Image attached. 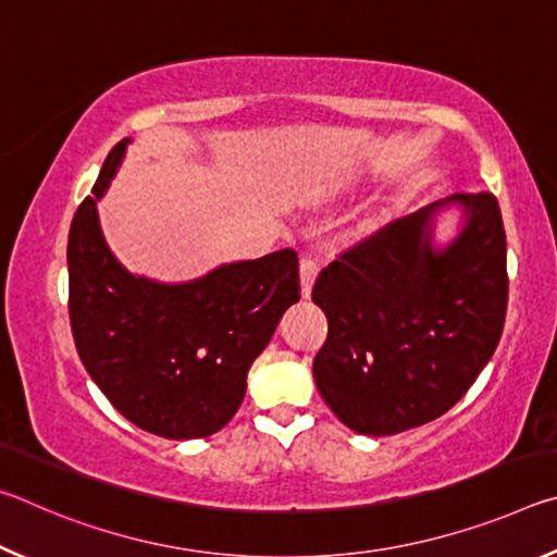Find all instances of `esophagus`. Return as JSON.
I'll use <instances>...</instances> for the list:
<instances>
[{
    "label": "esophagus",
    "mask_w": 557,
    "mask_h": 557,
    "mask_svg": "<svg viewBox=\"0 0 557 557\" xmlns=\"http://www.w3.org/2000/svg\"><path fill=\"white\" fill-rule=\"evenodd\" d=\"M319 275V265L314 258H301L299 262V285H301V297H309L312 295V287H314V280Z\"/></svg>",
    "instance_id": "esophagus-1"
}]
</instances>
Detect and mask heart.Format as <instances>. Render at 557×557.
<instances>
[{"label": "heart", "mask_w": 557, "mask_h": 557, "mask_svg": "<svg viewBox=\"0 0 557 557\" xmlns=\"http://www.w3.org/2000/svg\"><path fill=\"white\" fill-rule=\"evenodd\" d=\"M371 225H373V221H369V223H366V228H371Z\"/></svg>", "instance_id": "1"}]
</instances>
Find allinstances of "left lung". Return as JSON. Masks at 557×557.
Returning <instances> with one entry per match:
<instances>
[{
  "label": "left lung",
  "mask_w": 557,
  "mask_h": 557,
  "mask_svg": "<svg viewBox=\"0 0 557 557\" xmlns=\"http://www.w3.org/2000/svg\"><path fill=\"white\" fill-rule=\"evenodd\" d=\"M460 231L434 243L438 215ZM312 299L329 322L314 381L358 435L425 425L465 395L504 332L506 233L492 194H455L385 225L322 270Z\"/></svg>",
  "instance_id": "1"
}]
</instances>
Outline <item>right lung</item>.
I'll list each match as a JSON object with an SVG mask.
<instances>
[{
    "mask_svg": "<svg viewBox=\"0 0 557 557\" xmlns=\"http://www.w3.org/2000/svg\"><path fill=\"white\" fill-rule=\"evenodd\" d=\"M112 147L69 233V312L83 366L120 414L166 440L209 437L240 408L248 371L299 301L295 250L225 262L186 282L135 275L112 256L98 199L125 159Z\"/></svg>",
    "mask_w": 557,
    "mask_h": 557,
    "instance_id": "obj_1",
    "label": "right lung"
}]
</instances>
